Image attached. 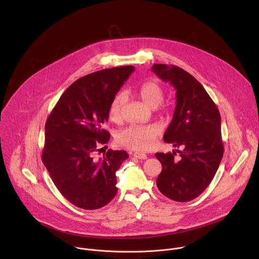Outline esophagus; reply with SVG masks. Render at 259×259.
I'll return each instance as SVG.
<instances>
[{"mask_svg": "<svg viewBox=\"0 0 259 259\" xmlns=\"http://www.w3.org/2000/svg\"><path fill=\"white\" fill-rule=\"evenodd\" d=\"M133 155H134V157H136L138 159H146L147 158V155L142 152H134Z\"/></svg>", "mask_w": 259, "mask_h": 259, "instance_id": "34e87169", "label": "esophagus"}]
</instances>
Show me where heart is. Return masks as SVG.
Returning <instances> with one entry per match:
<instances>
[{
	"mask_svg": "<svg viewBox=\"0 0 259 259\" xmlns=\"http://www.w3.org/2000/svg\"><path fill=\"white\" fill-rule=\"evenodd\" d=\"M138 96L145 105L154 109L163 102L164 89L156 80H148L140 85ZM125 102L126 96L123 93H119L113 98L109 109V117L113 122L121 121ZM159 133V127L155 125H132L121 130L117 134L116 140L122 147L145 151L154 145Z\"/></svg>",
	"mask_w": 259,
	"mask_h": 259,
	"instance_id": "heart-1",
	"label": "heart"
}]
</instances>
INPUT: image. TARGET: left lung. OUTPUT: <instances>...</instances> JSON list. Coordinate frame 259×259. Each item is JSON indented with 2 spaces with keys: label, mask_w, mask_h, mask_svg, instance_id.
I'll return each mask as SVG.
<instances>
[{
  "label": "left lung",
  "mask_w": 259,
  "mask_h": 259,
  "mask_svg": "<svg viewBox=\"0 0 259 259\" xmlns=\"http://www.w3.org/2000/svg\"><path fill=\"white\" fill-rule=\"evenodd\" d=\"M151 70L177 91L175 113L163 140L183 148L155 154L162 165L156 185L168 199L189 202L207 189L222 160L221 116L203 85L186 70L160 63Z\"/></svg>",
  "instance_id": "obj_1"
}]
</instances>
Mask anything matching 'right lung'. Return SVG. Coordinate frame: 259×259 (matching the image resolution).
Returning a JSON list of instances; mask_svg holds the SVG:
<instances>
[{
  "mask_svg": "<svg viewBox=\"0 0 259 259\" xmlns=\"http://www.w3.org/2000/svg\"><path fill=\"white\" fill-rule=\"evenodd\" d=\"M134 69L119 66L78 78L47 118L42 161L61 195L78 208L100 209L117 194L116 171L128 153L109 149L96 157V152L110 140L103 125L113 98Z\"/></svg>",
  "mask_w": 259,
  "mask_h": 259,
  "instance_id": "obj_1",
  "label": "right lung"
}]
</instances>
